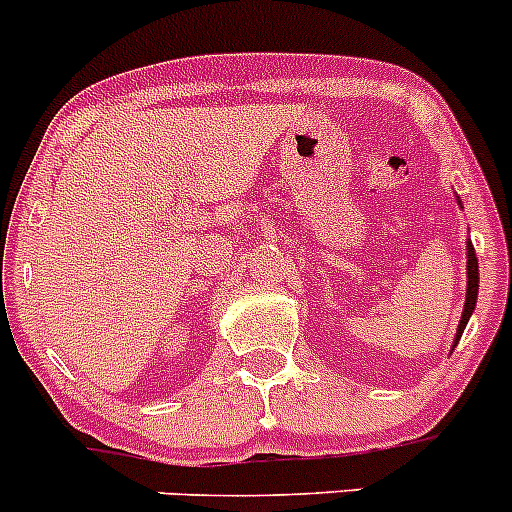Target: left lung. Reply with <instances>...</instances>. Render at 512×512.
Segmentation results:
<instances>
[{
	"mask_svg": "<svg viewBox=\"0 0 512 512\" xmlns=\"http://www.w3.org/2000/svg\"><path fill=\"white\" fill-rule=\"evenodd\" d=\"M477 283H480V272H477V255H475V247L467 242V298H465V310H462V321H460V326H457L455 346H457V341H460L462 331H465L467 321H470L472 310H475Z\"/></svg>",
	"mask_w": 512,
	"mask_h": 512,
	"instance_id": "1",
	"label": "left lung"
}]
</instances>
